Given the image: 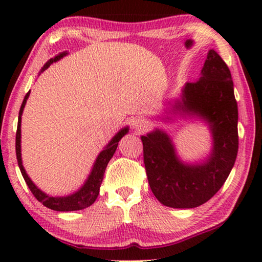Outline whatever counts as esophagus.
I'll return each instance as SVG.
<instances>
[{"label":"esophagus","instance_id":"obj_1","mask_svg":"<svg viewBox=\"0 0 262 262\" xmlns=\"http://www.w3.org/2000/svg\"><path fill=\"white\" fill-rule=\"evenodd\" d=\"M132 126H134L135 130H137L138 132H142L144 131L146 126H148V124H146V121L144 119H135L132 121Z\"/></svg>","mask_w":262,"mask_h":262}]
</instances>
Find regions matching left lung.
Returning a JSON list of instances; mask_svg holds the SVG:
<instances>
[{"mask_svg":"<svg viewBox=\"0 0 262 262\" xmlns=\"http://www.w3.org/2000/svg\"><path fill=\"white\" fill-rule=\"evenodd\" d=\"M164 120L173 116L207 124L212 148L206 159L185 162L173 139L161 128L142 136L143 156L150 188L164 206L193 209L210 200L224 185L238 150L237 102L230 70L210 50L199 80L187 82Z\"/></svg>","mask_w":262,"mask_h":262,"instance_id":"1","label":"left lung"}]
</instances>
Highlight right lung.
<instances>
[{
  "instance_id": "obj_1",
  "label": "right lung",
  "mask_w": 262,
  "mask_h": 262,
  "mask_svg": "<svg viewBox=\"0 0 262 262\" xmlns=\"http://www.w3.org/2000/svg\"><path fill=\"white\" fill-rule=\"evenodd\" d=\"M67 55H68L67 51L60 52L55 57V58H51L50 60H48V62L44 64V67L41 68V70L39 71V75H40L42 71L48 69L52 63L57 62V60L63 58V57ZM30 93L31 91L27 93L26 96H25L23 105H21V108L19 112V120H17L16 138H15L17 164H19L21 174H23L28 188L31 189V192L33 193V195L37 198L38 202H40L42 205L49 207V209H51L53 211L68 212V211H77V210H82V209H85V207L91 206L99 195L100 186H101V182L103 180V173H105L107 164H108L111 159H112L114 155V152H116L118 143H119L120 139L128 132V126H125L121 128V130H119V132H118V134L108 142V144H107L105 148L100 151L98 157H96L94 164H93V168L91 173L88 175V178L85 179L84 184L82 185L77 191L71 193V194L62 195V196L46 194V193L42 192L40 188H38L34 182L31 180V178L28 177V174L26 173V170H25L24 168L23 159H21V116H23L25 105H26L28 96H30Z\"/></svg>"
}]
</instances>
